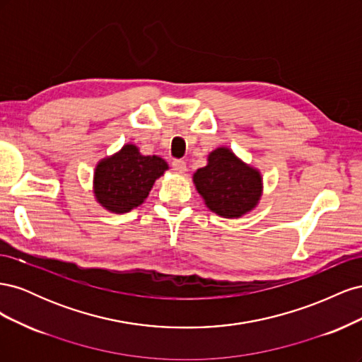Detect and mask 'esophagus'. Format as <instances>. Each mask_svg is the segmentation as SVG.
I'll use <instances>...</instances> for the list:
<instances>
[{"label": "esophagus", "mask_w": 362, "mask_h": 362, "mask_svg": "<svg viewBox=\"0 0 362 362\" xmlns=\"http://www.w3.org/2000/svg\"><path fill=\"white\" fill-rule=\"evenodd\" d=\"M172 169L177 173H184L185 170H187V166H185L184 160H173L172 161Z\"/></svg>", "instance_id": "1"}]
</instances>
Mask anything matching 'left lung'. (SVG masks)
Listing matches in <instances>:
<instances>
[{
    "label": "left lung",
    "instance_id": "left-lung-1",
    "mask_svg": "<svg viewBox=\"0 0 362 362\" xmlns=\"http://www.w3.org/2000/svg\"><path fill=\"white\" fill-rule=\"evenodd\" d=\"M193 182L206 206L218 216L237 218L254 208L261 198V175L228 148L208 156L205 168L196 170Z\"/></svg>",
    "mask_w": 362,
    "mask_h": 362
}]
</instances>
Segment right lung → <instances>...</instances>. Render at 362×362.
<instances>
[{"mask_svg": "<svg viewBox=\"0 0 362 362\" xmlns=\"http://www.w3.org/2000/svg\"><path fill=\"white\" fill-rule=\"evenodd\" d=\"M168 170V163L157 156H141L137 146L125 145L113 157L104 158L95 169L96 201L113 213H128L144 202Z\"/></svg>", "mask_w": 362, "mask_h": 362, "instance_id": "add662e5", "label": "right lung"}]
</instances>
